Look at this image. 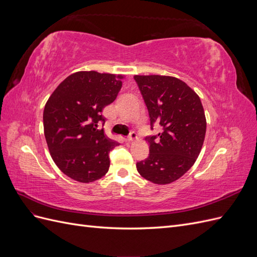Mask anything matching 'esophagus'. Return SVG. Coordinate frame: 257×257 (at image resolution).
<instances>
[{
	"label": "esophagus",
	"instance_id": "obj_1",
	"mask_svg": "<svg viewBox=\"0 0 257 257\" xmlns=\"http://www.w3.org/2000/svg\"><path fill=\"white\" fill-rule=\"evenodd\" d=\"M137 135L135 134V133H131V135L127 137V138H125V142H127V143H134V142H136L137 141Z\"/></svg>",
	"mask_w": 257,
	"mask_h": 257
}]
</instances>
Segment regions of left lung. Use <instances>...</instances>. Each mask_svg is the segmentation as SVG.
Segmentation results:
<instances>
[{"label":"left lung","instance_id":"8db88e82","mask_svg":"<svg viewBox=\"0 0 257 257\" xmlns=\"http://www.w3.org/2000/svg\"><path fill=\"white\" fill-rule=\"evenodd\" d=\"M149 111L151 128L160 122L159 141L148 137L150 154L136 164L139 175L154 184H169L196 162L206 135L204 107L196 92L172 76L135 75Z\"/></svg>","mask_w":257,"mask_h":257}]
</instances>
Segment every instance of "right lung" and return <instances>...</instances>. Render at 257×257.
Returning <instances> with one entry per match:
<instances>
[{
    "instance_id": "right-lung-1",
    "label": "right lung",
    "mask_w": 257,
    "mask_h": 257,
    "mask_svg": "<svg viewBox=\"0 0 257 257\" xmlns=\"http://www.w3.org/2000/svg\"><path fill=\"white\" fill-rule=\"evenodd\" d=\"M123 75L77 72L52 92L44 109V133L51 158L62 173L90 183L109 169V152L119 146L108 138L102 111L122 87Z\"/></svg>"
}]
</instances>
